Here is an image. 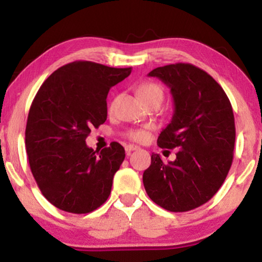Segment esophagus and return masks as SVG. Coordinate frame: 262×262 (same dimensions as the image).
<instances>
[{"instance_id":"1","label":"esophagus","mask_w":262,"mask_h":262,"mask_svg":"<svg viewBox=\"0 0 262 262\" xmlns=\"http://www.w3.org/2000/svg\"><path fill=\"white\" fill-rule=\"evenodd\" d=\"M139 148L137 145H132V144H127L125 145V150H126V152H131V151H135V150H138Z\"/></svg>"}]
</instances>
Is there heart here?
Listing matches in <instances>:
<instances>
[{"instance_id":"1","label":"heart","mask_w":262,"mask_h":262,"mask_svg":"<svg viewBox=\"0 0 262 262\" xmlns=\"http://www.w3.org/2000/svg\"><path fill=\"white\" fill-rule=\"evenodd\" d=\"M138 93L139 96L144 100V102H148L149 100L152 99H162L163 98V89L159 83L156 82H144L138 87ZM114 106H116V100H113L110 105V111L114 110ZM125 136L128 139L134 142L143 143L146 142L150 137V127H139V128H132V130H128Z\"/></svg>"}]
</instances>
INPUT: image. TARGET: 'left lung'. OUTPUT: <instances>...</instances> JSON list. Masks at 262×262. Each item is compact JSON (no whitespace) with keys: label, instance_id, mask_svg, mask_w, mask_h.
<instances>
[{"label":"left lung","instance_id":"left-lung-1","mask_svg":"<svg viewBox=\"0 0 262 262\" xmlns=\"http://www.w3.org/2000/svg\"><path fill=\"white\" fill-rule=\"evenodd\" d=\"M170 88L174 116L157 145L178 148L177 160L163 163L152 154L143 184L154 203L171 212L202 206L216 194L230 170L235 118L223 88L206 71L175 63L150 71Z\"/></svg>","mask_w":262,"mask_h":262}]
</instances>
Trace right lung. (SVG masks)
Wrapping results in <instances>:
<instances>
[{"label": "right lung", "instance_id": "1", "mask_svg": "<svg viewBox=\"0 0 262 262\" xmlns=\"http://www.w3.org/2000/svg\"><path fill=\"white\" fill-rule=\"evenodd\" d=\"M132 68L76 60L46 78L28 112L25 143L31 171L57 209L89 213L110 196L125 150L112 142L94 151L85 144L92 127L107 119V94Z\"/></svg>", "mask_w": 262, "mask_h": 262}]
</instances>
